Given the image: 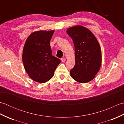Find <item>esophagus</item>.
Listing matches in <instances>:
<instances>
[{"label": "esophagus", "mask_w": 124, "mask_h": 124, "mask_svg": "<svg viewBox=\"0 0 124 124\" xmlns=\"http://www.w3.org/2000/svg\"><path fill=\"white\" fill-rule=\"evenodd\" d=\"M61 61H62V62H64L65 61H66V58L63 57L61 58Z\"/></svg>", "instance_id": "1"}]
</instances>
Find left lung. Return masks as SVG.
<instances>
[{"mask_svg":"<svg viewBox=\"0 0 124 124\" xmlns=\"http://www.w3.org/2000/svg\"><path fill=\"white\" fill-rule=\"evenodd\" d=\"M67 33L72 39L75 51V65L70 71L71 77L79 83H88L101 67V47L94 34L84 26L69 28Z\"/></svg>","mask_w":124,"mask_h":124,"instance_id":"left-lung-1","label":"left lung"}]
</instances>
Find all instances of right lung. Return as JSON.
I'll return each mask as SVG.
<instances>
[{
    "label": "right lung",
    "mask_w": 124,
    "mask_h": 124,
    "mask_svg": "<svg viewBox=\"0 0 124 124\" xmlns=\"http://www.w3.org/2000/svg\"><path fill=\"white\" fill-rule=\"evenodd\" d=\"M54 30L37 31L31 33L23 47L22 61L31 79L46 83L53 77L61 61L52 55L50 40Z\"/></svg>",
    "instance_id": "right-lung-1"
}]
</instances>
